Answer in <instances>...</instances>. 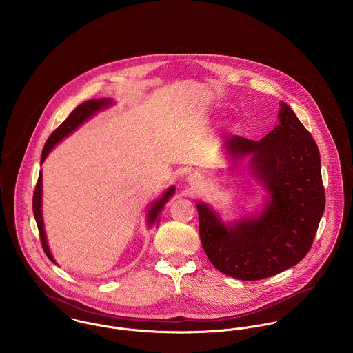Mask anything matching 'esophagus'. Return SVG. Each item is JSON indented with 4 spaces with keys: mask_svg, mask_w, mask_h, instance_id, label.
Instances as JSON below:
<instances>
[{
    "mask_svg": "<svg viewBox=\"0 0 353 353\" xmlns=\"http://www.w3.org/2000/svg\"><path fill=\"white\" fill-rule=\"evenodd\" d=\"M189 182H190V185H193V186H199V185L201 183V176L197 175V174H193V175H190Z\"/></svg>",
    "mask_w": 353,
    "mask_h": 353,
    "instance_id": "esophagus-1",
    "label": "esophagus"
}]
</instances>
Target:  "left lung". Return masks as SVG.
<instances>
[{
	"instance_id": "left-lung-1",
	"label": "left lung",
	"mask_w": 353,
	"mask_h": 353,
	"mask_svg": "<svg viewBox=\"0 0 353 353\" xmlns=\"http://www.w3.org/2000/svg\"><path fill=\"white\" fill-rule=\"evenodd\" d=\"M280 105V123L262 140H225L232 159L252 156V171L270 194L263 213L225 227L206 205H197L209 261L239 280L266 279L301 262L325 210L318 147L291 107L283 101Z\"/></svg>"
}]
</instances>
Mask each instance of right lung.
<instances>
[{
	"instance_id": "obj_1",
	"label": "right lung",
	"mask_w": 353,
	"mask_h": 353,
	"mask_svg": "<svg viewBox=\"0 0 353 353\" xmlns=\"http://www.w3.org/2000/svg\"><path fill=\"white\" fill-rule=\"evenodd\" d=\"M111 103V101L108 99H92V101H84L81 103L80 105H77L70 114L69 117L52 132L50 134V137L48 139L45 147H43V151H42V159H41V163L45 161L46 156L49 154V152L52 150V147L61 141L63 137L69 136L74 129H77L84 121H87L90 117H92L97 111L101 110L103 107L108 105ZM175 189L174 188H170L167 190V193L163 196V199H160L159 201L154 202L150 209V216H148V221L150 224H153L156 221V217L159 216V213L161 212L164 203L168 201V199L174 194ZM32 209H34V216H35V220H37V224H38V230H39V238H41V243H42V248H43V252H46V255L49 256L51 262H55V259L52 258L50 250H49V246H48V242H46V234H45V230H43V219H42V174L39 172V176H38V182H37V186H35V190H34V199H32Z\"/></svg>"
}]
</instances>
